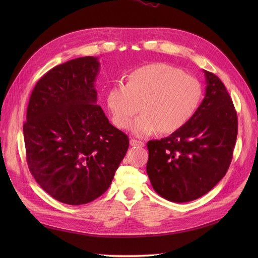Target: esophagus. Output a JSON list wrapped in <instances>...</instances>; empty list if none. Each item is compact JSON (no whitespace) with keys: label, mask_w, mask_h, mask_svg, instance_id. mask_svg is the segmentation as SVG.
Wrapping results in <instances>:
<instances>
[{"label":"esophagus","mask_w":258,"mask_h":258,"mask_svg":"<svg viewBox=\"0 0 258 258\" xmlns=\"http://www.w3.org/2000/svg\"><path fill=\"white\" fill-rule=\"evenodd\" d=\"M130 145H131V146H139V147H143V146H144V142L138 141V140H136V139H131V140H130Z\"/></svg>","instance_id":"obj_1"}]
</instances>
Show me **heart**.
<instances>
[{
	"instance_id": "obj_1",
	"label": "heart",
	"mask_w": 258,
	"mask_h": 258,
	"mask_svg": "<svg viewBox=\"0 0 258 258\" xmlns=\"http://www.w3.org/2000/svg\"><path fill=\"white\" fill-rule=\"evenodd\" d=\"M202 98L199 81L181 69L153 63L136 69L127 83L116 84L107 91L106 103L115 126L127 129L132 123L136 136L146 137L159 130L173 134L184 127L198 110Z\"/></svg>"
}]
</instances>
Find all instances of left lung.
I'll return each instance as SVG.
<instances>
[{"label": "left lung", "instance_id": "8db88e82", "mask_svg": "<svg viewBox=\"0 0 258 258\" xmlns=\"http://www.w3.org/2000/svg\"><path fill=\"white\" fill-rule=\"evenodd\" d=\"M206 96L184 127L147 142V175L153 188L172 202L209 192L225 176L238 135V117L225 85L208 71Z\"/></svg>", "mask_w": 258, "mask_h": 258}]
</instances>
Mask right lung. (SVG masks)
I'll return each mask as SVG.
<instances>
[{"label":"right lung","instance_id":"1","mask_svg":"<svg viewBox=\"0 0 258 258\" xmlns=\"http://www.w3.org/2000/svg\"><path fill=\"white\" fill-rule=\"evenodd\" d=\"M98 58L52 68L35 85L23 124L27 162L42 188L67 205L88 204L110 187L129 147L97 104Z\"/></svg>","mask_w":258,"mask_h":258}]
</instances>
